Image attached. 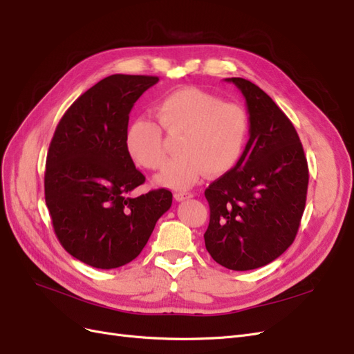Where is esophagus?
Here are the masks:
<instances>
[{
    "instance_id": "esophagus-1",
    "label": "esophagus",
    "mask_w": 354,
    "mask_h": 354,
    "mask_svg": "<svg viewBox=\"0 0 354 354\" xmlns=\"http://www.w3.org/2000/svg\"><path fill=\"white\" fill-rule=\"evenodd\" d=\"M174 198H176V201L181 202V201H186V199L194 198V195L189 194V192H176V194H174Z\"/></svg>"
}]
</instances>
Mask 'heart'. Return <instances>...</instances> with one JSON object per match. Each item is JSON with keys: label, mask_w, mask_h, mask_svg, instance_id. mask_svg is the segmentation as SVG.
Returning <instances> with one entry per match:
<instances>
[{"label": "heart", "mask_w": 354, "mask_h": 354, "mask_svg": "<svg viewBox=\"0 0 354 354\" xmlns=\"http://www.w3.org/2000/svg\"><path fill=\"white\" fill-rule=\"evenodd\" d=\"M159 125L168 133H180L176 149L156 177V183L174 190L194 186L205 176H223L241 160L248 143L250 115L238 103L195 87L168 93L155 104ZM127 155L137 167L158 169L165 160L162 133L156 122L137 116L124 133Z\"/></svg>", "instance_id": "obj_1"}]
</instances>
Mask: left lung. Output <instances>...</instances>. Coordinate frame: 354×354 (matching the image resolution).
I'll list each match as a JSON object with an SVG mask.
<instances>
[{"instance_id": "8db88e82", "label": "left lung", "mask_w": 354, "mask_h": 354, "mask_svg": "<svg viewBox=\"0 0 354 354\" xmlns=\"http://www.w3.org/2000/svg\"><path fill=\"white\" fill-rule=\"evenodd\" d=\"M246 102L251 130L245 152L229 173L208 186L209 255L230 270L272 263L295 239L301 221L308 167L292 122L260 87L226 78Z\"/></svg>"}]
</instances>
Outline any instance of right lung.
Returning a JSON list of instances; mask_svg holds the SVG:
<instances>
[{
    "mask_svg": "<svg viewBox=\"0 0 354 354\" xmlns=\"http://www.w3.org/2000/svg\"><path fill=\"white\" fill-rule=\"evenodd\" d=\"M159 81L111 75L72 103L48 147L44 189L62 246L95 269H116L142 252L173 202L167 189L133 198L145 176L124 147L138 97Z\"/></svg>",
    "mask_w": 354,
    "mask_h": 354,
    "instance_id": "right-lung-1",
    "label": "right lung"
}]
</instances>
